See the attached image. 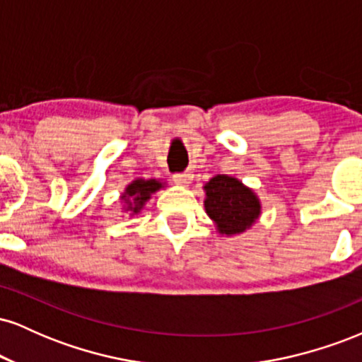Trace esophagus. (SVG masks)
Segmentation results:
<instances>
[{
    "mask_svg": "<svg viewBox=\"0 0 362 362\" xmlns=\"http://www.w3.org/2000/svg\"><path fill=\"white\" fill-rule=\"evenodd\" d=\"M192 180H194V173H190V172L175 173V175H173V182H175V184H178V185L187 187Z\"/></svg>",
    "mask_w": 362,
    "mask_h": 362,
    "instance_id": "esophagus-1",
    "label": "esophagus"
}]
</instances>
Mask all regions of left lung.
<instances>
[{"label": "left lung", "mask_w": 362, "mask_h": 362, "mask_svg": "<svg viewBox=\"0 0 362 362\" xmlns=\"http://www.w3.org/2000/svg\"><path fill=\"white\" fill-rule=\"evenodd\" d=\"M204 209L223 236L245 233L260 218V199L250 187L230 175H216L204 185Z\"/></svg>", "instance_id": "obj_1"}]
</instances>
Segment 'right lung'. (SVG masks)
Listing matches in <instances>:
<instances>
[{"mask_svg": "<svg viewBox=\"0 0 362 362\" xmlns=\"http://www.w3.org/2000/svg\"><path fill=\"white\" fill-rule=\"evenodd\" d=\"M167 185L165 182L156 180V178H136L126 187L124 194L120 195V201L124 202L122 209L129 213V216H136L141 213L144 204L151 199V195Z\"/></svg>", "mask_w": 362, "mask_h": 362, "instance_id": "obj_1", "label": "right lung"}]
</instances>
